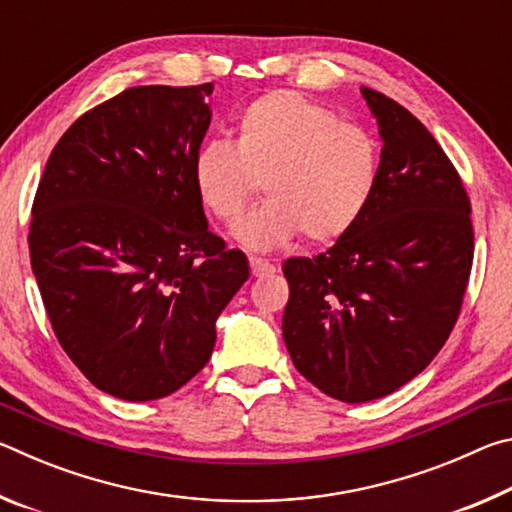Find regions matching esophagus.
Segmentation results:
<instances>
[{"label": "esophagus", "instance_id": "esophagus-1", "mask_svg": "<svg viewBox=\"0 0 512 512\" xmlns=\"http://www.w3.org/2000/svg\"><path fill=\"white\" fill-rule=\"evenodd\" d=\"M250 273L255 277H264V275H273L275 273V266L271 262H266L262 257H250Z\"/></svg>", "mask_w": 512, "mask_h": 512}]
</instances>
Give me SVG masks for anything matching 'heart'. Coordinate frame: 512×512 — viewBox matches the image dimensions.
Returning <instances> with one entry per match:
<instances>
[{
  "label": "heart",
  "mask_w": 512,
  "mask_h": 512,
  "mask_svg": "<svg viewBox=\"0 0 512 512\" xmlns=\"http://www.w3.org/2000/svg\"><path fill=\"white\" fill-rule=\"evenodd\" d=\"M381 176L377 137L341 121L332 108L296 90L250 103L237 121L235 144L205 142L194 155V185L223 223H237L262 183L268 203L241 221L235 237L268 250L300 232L329 244L368 210Z\"/></svg>",
  "instance_id": "1"
}]
</instances>
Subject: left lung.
Instances as JSON below:
<instances>
[{
	"instance_id": "8db88e82",
	"label": "left lung",
	"mask_w": 512,
	"mask_h": 512,
	"mask_svg": "<svg viewBox=\"0 0 512 512\" xmlns=\"http://www.w3.org/2000/svg\"><path fill=\"white\" fill-rule=\"evenodd\" d=\"M377 117L381 176L359 223L282 271L293 366L334 400L391 395L452 334L474 259L470 198L452 160L400 103L361 88Z\"/></svg>"
}]
</instances>
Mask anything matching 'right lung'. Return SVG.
<instances>
[{"instance_id":"right-lung-1","label":"right lung","mask_w":512,"mask_h":512,"mask_svg":"<svg viewBox=\"0 0 512 512\" xmlns=\"http://www.w3.org/2000/svg\"><path fill=\"white\" fill-rule=\"evenodd\" d=\"M212 83L137 85L74 121L31 207L29 250L58 343L99 391L160 400L212 357L248 259L207 230L194 155Z\"/></svg>"}]
</instances>
